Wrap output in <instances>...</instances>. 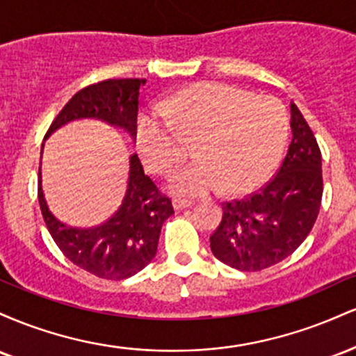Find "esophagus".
<instances>
[{"label":"esophagus","instance_id":"34e87169","mask_svg":"<svg viewBox=\"0 0 356 356\" xmlns=\"http://www.w3.org/2000/svg\"><path fill=\"white\" fill-rule=\"evenodd\" d=\"M172 204H174L175 209L181 211V209H186V207L192 206V201H189V199H184V197H174Z\"/></svg>","mask_w":356,"mask_h":356}]
</instances>
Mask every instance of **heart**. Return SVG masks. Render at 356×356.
<instances>
[{
	"label": "heart",
	"instance_id": "obj_1",
	"mask_svg": "<svg viewBox=\"0 0 356 356\" xmlns=\"http://www.w3.org/2000/svg\"><path fill=\"white\" fill-rule=\"evenodd\" d=\"M181 134L195 137L197 159L167 177L175 194L204 195L254 189L271 175L289 137V113L283 102L254 97L220 81H204L169 97L161 107L142 110L134 137L142 161L165 172L181 159Z\"/></svg>",
	"mask_w": 356,
	"mask_h": 356
}]
</instances>
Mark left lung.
Returning a JSON list of instances; mask_svg holds the SVG:
<instances>
[{
    "mask_svg": "<svg viewBox=\"0 0 356 356\" xmlns=\"http://www.w3.org/2000/svg\"><path fill=\"white\" fill-rule=\"evenodd\" d=\"M293 140L283 164L261 189L222 202L209 238L212 254L239 271H261L300 248L318 218L323 195L321 150L308 122L291 104Z\"/></svg>",
    "mask_w": 356,
    "mask_h": 356,
    "instance_id": "8db88e82",
    "label": "left lung"
}]
</instances>
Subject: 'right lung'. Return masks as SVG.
<instances>
[{
  "label": "right lung",
  "mask_w": 356,
  "mask_h": 356,
  "mask_svg": "<svg viewBox=\"0 0 356 356\" xmlns=\"http://www.w3.org/2000/svg\"><path fill=\"white\" fill-rule=\"evenodd\" d=\"M145 79H108L79 90L48 129L79 118H99L134 137L138 95ZM38 202L44 224L65 257L90 275L120 281L145 268L157 252L162 224L174 214L172 201L144 172L137 154L130 157L129 184L122 206L102 226L76 229L60 222L48 209L38 170Z\"/></svg>",
  "instance_id": "right-lung-1"
}]
</instances>
